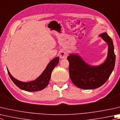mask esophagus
I'll return each mask as SVG.
<instances>
[{"mask_svg":"<svg viewBox=\"0 0 120 120\" xmlns=\"http://www.w3.org/2000/svg\"><path fill=\"white\" fill-rule=\"evenodd\" d=\"M59 56L60 58L61 59H66L68 56V53L66 51L61 50L59 52Z\"/></svg>","mask_w":120,"mask_h":120,"instance_id":"34e87169","label":"esophagus"}]
</instances>
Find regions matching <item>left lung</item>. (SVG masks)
I'll return each instance as SVG.
<instances>
[{"instance_id":"obj_1","label":"left lung","mask_w":120,"mask_h":120,"mask_svg":"<svg viewBox=\"0 0 120 120\" xmlns=\"http://www.w3.org/2000/svg\"><path fill=\"white\" fill-rule=\"evenodd\" d=\"M107 43L108 54L105 60L99 65L91 66L78 53H70V77L74 84L83 89H94L102 86L107 81L114 69L115 55L113 41L106 32L99 35Z\"/></svg>"}]
</instances>
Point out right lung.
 Listing matches in <instances>:
<instances>
[{
    "instance_id": "right-lung-1",
    "label": "right lung",
    "mask_w": 120,
    "mask_h": 120,
    "mask_svg": "<svg viewBox=\"0 0 120 120\" xmlns=\"http://www.w3.org/2000/svg\"><path fill=\"white\" fill-rule=\"evenodd\" d=\"M59 60V56H56L48 64L45 70L34 81L29 82H22L16 79L11 75L7 68V69L10 79L19 88L26 91L36 92L43 90L48 85L50 80L52 71L58 64Z\"/></svg>"
}]
</instances>
